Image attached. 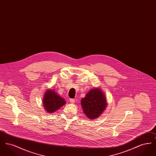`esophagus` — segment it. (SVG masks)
<instances>
[{"mask_svg":"<svg viewBox=\"0 0 156 156\" xmlns=\"http://www.w3.org/2000/svg\"><path fill=\"white\" fill-rule=\"evenodd\" d=\"M69 102H71V104H74L75 99H69Z\"/></svg>","mask_w":156,"mask_h":156,"instance_id":"1","label":"esophagus"}]
</instances>
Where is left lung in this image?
Segmentation results:
<instances>
[{"label": "left lung", "instance_id": "1", "mask_svg": "<svg viewBox=\"0 0 156 156\" xmlns=\"http://www.w3.org/2000/svg\"><path fill=\"white\" fill-rule=\"evenodd\" d=\"M81 105L84 113L89 119L98 118L107 106L104 92L99 88L90 90L85 97L82 99Z\"/></svg>", "mask_w": 156, "mask_h": 156}]
</instances>
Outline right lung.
Returning a JSON list of instances; mask_svg holds the SVG:
<instances>
[{
  "mask_svg": "<svg viewBox=\"0 0 156 156\" xmlns=\"http://www.w3.org/2000/svg\"><path fill=\"white\" fill-rule=\"evenodd\" d=\"M66 103L65 100L54 90L48 89L45 92L43 104L45 111L52 113L57 111Z\"/></svg>",
  "mask_w": 156,
  "mask_h": 156,
  "instance_id": "obj_1",
  "label": "right lung"
}]
</instances>
